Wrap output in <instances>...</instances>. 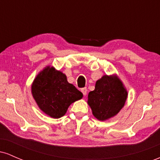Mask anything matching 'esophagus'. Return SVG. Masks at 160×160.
I'll use <instances>...</instances> for the list:
<instances>
[{"instance_id":"1","label":"esophagus","mask_w":160,"mask_h":160,"mask_svg":"<svg viewBox=\"0 0 160 160\" xmlns=\"http://www.w3.org/2000/svg\"><path fill=\"white\" fill-rule=\"evenodd\" d=\"M81 92L83 95H86L87 94V89L86 88H82V89H81Z\"/></svg>"}]
</instances>
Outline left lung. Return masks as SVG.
Instances as JSON below:
<instances>
[{
    "label": "left lung",
    "instance_id": "8db88e82",
    "mask_svg": "<svg viewBox=\"0 0 160 160\" xmlns=\"http://www.w3.org/2000/svg\"><path fill=\"white\" fill-rule=\"evenodd\" d=\"M128 92L117 74L104 75L88 95L87 103L97 120L104 121L116 116L124 107Z\"/></svg>",
    "mask_w": 160,
    "mask_h": 160
}]
</instances>
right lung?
Wrapping results in <instances>:
<instances>
[{
    "mask_svg": "<svg viewBox=\"0 0 160 160\" xmlns=\"http://www.w3.org/2000/svg\"><path fill=\"white\" fill-rule=\"evenodd\" d=\"M32 94L40 109L55 119L63 117L71 104L82 98L81 92L68 82L66 75L50 65L35 77Z\"/></svg>",
    "mask_w": 160,
    "mask_h": 160,
    "instance_id": "1",
    "label": "right lung"
}]
</instances>
